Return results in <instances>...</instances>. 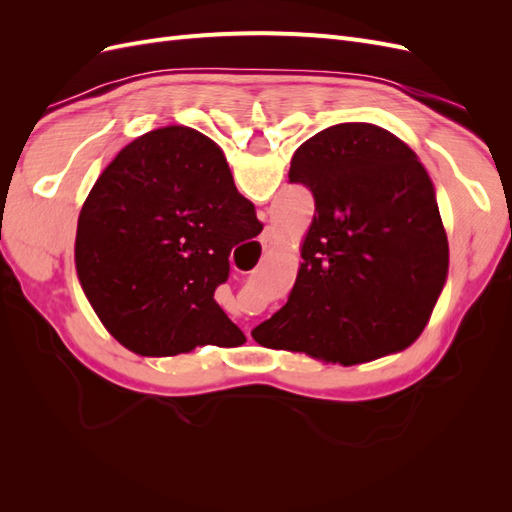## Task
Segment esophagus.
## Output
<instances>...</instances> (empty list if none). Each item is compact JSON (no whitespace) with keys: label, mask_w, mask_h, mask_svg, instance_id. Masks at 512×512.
Wrapping results in <instances>:
<instances>
[{"label":"esophagus","mask_w":512,"mask_h":512,"mask_svg":"<svg viewBox=\"0 0 512 512\" xmlns=\"http://www.w3.org/2000/svg\"><path fill=\"white\" fill-rule=\"evenodd\" d=\"M273 232L267 228L265 232H262V237H260V243H262V247H265V250H267V247H271L273 245ZM247 335H250V333H247Z\"/></svg>","instance_id":"esophagus-1"}]
</instances>
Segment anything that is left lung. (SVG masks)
Listing matches in <instances>:
<instances>
[{
  "label": "left lung",
  "instance_id": "left-lung-1",
  "mask_svg": "<svg viewBox=\"0 0 512 512\" xmlns=\"http://www.w3.org/2000/svg\"><path fill=\"white\" fill-rule=\"evenodd\" d=\"M290 183L316 213L282 309L260 322V346L356 365L423 333L448 271L433 183L416 153L371 123H339L305 141Z\"/></svg>",
  "mask_w": 512,
  "mask_h": 512
}]
</instances>
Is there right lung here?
<instances>
[{"instance_id":"add662e5","label":"right lung","mask_w":512,"mask_h":512,"mask_svg":"<svg viewBox=\"0 0 512 512\" xmlns=\"http://www.w3.org/2000/svg\"><path fill=\"white\" fill-rule=\"evenodd\" d=\"M262 230L224 153L192 128L143 134L104 168L76 228V273L119 344L147 356L241 346L215 303L230 250Z\"/></svg>"}]
</instances>
